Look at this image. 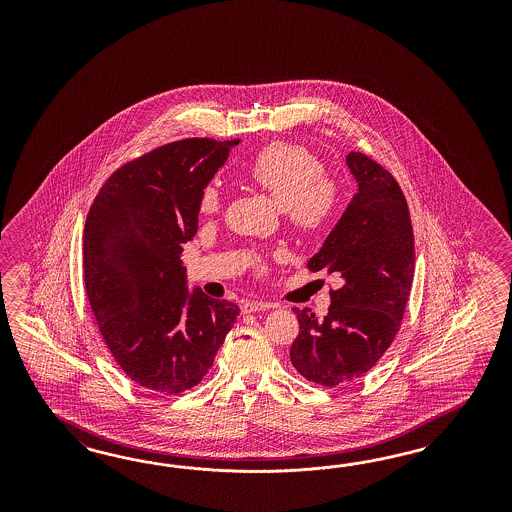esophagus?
Wrapping results in <instances>:
<instances>
[{
  "instance_id": "obj_1",
  "label": "esophagus",
  "mask_w": 512,
  "mask_h": 512,
  "mask_svg": "<svg viewBox=\"0 0 512 512\" xmlns=\"http://www.w3.org/2000/svg\"><path fill=\"white\" fill-rule=\"evenodd\" d=\"M274 308L268 302H253V300H246L242 302V313H253V311H266Z\"/></svg>"
}]
</instances>
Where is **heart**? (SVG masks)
I'll list each match as a JSON object with an SVG mask.
<instances>
[{
  "instance_id": "obj_1",
  "label": "heart",
  "mask_w": 512,
  "mask_h": 512,
  "mask_svg": "<svg viewBox=\"0 0 512 512\" xmlns=\"http://www.w3.org/2000/svg\"><path fill=\"white\" fill-rule=\"evenodd\" d=\"M249 182L278 202L289 223L302 233L323 229L338 206V187L326 178L323 161L306 146L272 142L246 167ZM201 216H216L221 193L214 184L202 187L197 202Z\"/></svg>"
}]
</instances>
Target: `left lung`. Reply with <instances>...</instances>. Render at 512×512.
Wrapping results in <instances>:
<instances>
[{
  "label": "left lung",
  "instance_id": "left-lung-1",
  "mask_svg": "<svg viewBox=\"0 0 512 512\" xmlns=\"http://www.w3.org/2000/svg\"><path fill=\"white\" fill-rule=\"evenodd\" d=\"M345 163L357 193L310 261L311 272L338 274L325 317L293 311L300 332L291 347L296 372L323 387H340L370 372L396 338L415 274V238L398 182L368 155Z\"/></svg>",
  "mask_w": 512,
  "mask_h": 512
}]
</instances>
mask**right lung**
I'll list each match as a JSON object with an SVG mask.
<instances>
[{
    "instance_id": "1",
    "label": "right lung",
    "mask_w": 512,
    "mask_h": 512,
    "mask_svg": "<svg viewBox=\"0 0 512 512\" xmlns=\"http://www.w3.org/2000/svg\"><path fill=\"white\" fill-rule=\"evenodd\" d=\"M238 140L165 144L114 172L84 225V285L112 357L140 387L201 383L240 308L187 289L182 251L199 193Z\"/></svg>"
}]
</instances>
